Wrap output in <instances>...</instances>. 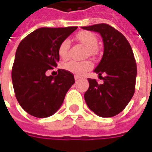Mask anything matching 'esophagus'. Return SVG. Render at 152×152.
Wrapping results in <instances>:
<instances>
[{"instance_id": "esophagus-1", "label": "esophagus", "mask_w": 152, "mask_h": 152, "mask_svg": "<svg viewBox=\"0 0 152 152\" xmlns=\"http://www.w3.org/2000/svg\"><path fill=\"white\" fill-rule=\"evenodd\" d=\"M79 79H80V77H78V76H75V80H79Z\"/></svg>"}]
</instances>
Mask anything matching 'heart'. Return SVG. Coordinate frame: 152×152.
<instances>
[{"label": "heart", "instance_id": "obj_1", "mask_svg": "<svg viewBox=\"0 0 152 152\" xmlns=\"http://www.w3.org/2000/svg\"><path fill=\"white\" fill-rule=\"evenodd\" d=\"M76 39L86 46L89 50L90 54H93L95 47L97 45V38L93 33L82 31L76 34ZM70 48V41L67 39L63 40L58 47V55L61 59H66L69 55ZM92 63L91 61H71L69 62L63 64L62 67L64 70L71 72L76 76H83L87 72L92 68Z\"/></svg>", "mask_w": 152, "mask_h": 152}]
</instances>
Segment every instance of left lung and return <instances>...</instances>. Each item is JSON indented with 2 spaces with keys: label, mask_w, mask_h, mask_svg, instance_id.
I'll return each mask as SVG.
<instances>
[{
  "label": "left lung",
  "mask_w": 152,
  "mask_h": 152,
  "mask_svg": "<svg viewBox=\"0 0 152 152\" xmlns=\"http://www.w3.org/2000/svg\"><path fill=\"white\" fill-rule=\"evenodd\" d=\"M81 28L99 33L104 45L102 60L94 70L103 83L99 85L95 79H88L86 103L101 117L115 116L123 111L135 92L137 69L132 49L126 38L109 25L102 23Z\"/></svg>",
  "instance_id": "8db88e82"
}]
</instances>
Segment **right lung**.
Wrapping results in <instances>:
<instances>
[{"label": "right lung", "instance_id": "right-lung-1", "mask_svg": "<svg viewBox=\"0 0 152 152\" xmlns=\"http://www.w3.org/2000/svg\"><path fill=\"white\" fill-rule=\"evenodd\" d=\"M76 29L41 27L20 42L11 79L15 97L30 115L45 118L55 114L75 83L74 76L66 70L59 69L56 76H47L46 72L57 66L61 42Z\"/></svg>", "mask_w": 152, "mask_h": 152}]
</instances>
